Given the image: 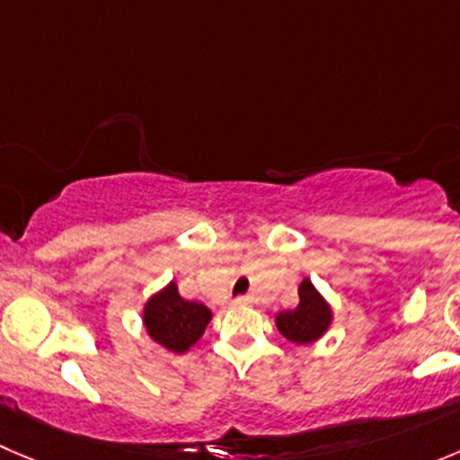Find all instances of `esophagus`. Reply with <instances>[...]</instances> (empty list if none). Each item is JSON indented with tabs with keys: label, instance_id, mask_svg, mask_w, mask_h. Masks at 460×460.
<instances>
[{
	"label": "esophagus",
	"instance_id": "1",
	"mask_svg": "<svg viewBox=\"0 0 460 460\" xmlns=\"http://www.w3.org/2000/svg\"><path fill=\"white\" fill-rule=\"evenodd\" d=\"M234 305H251V298H248V296H239V298L234 300Z\"/></svg>",
	"mask_w": 460,
	"mask_h": 460
}]
</instances>
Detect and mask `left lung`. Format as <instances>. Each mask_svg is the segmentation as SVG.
<instances>
[{
	"label": "left lung",
	"mask_w": 460,
	"mask_h": 460,
	"mask_svg": "<svg viewBox=\"0 0 460 460\" xmlns=\"http://www.w3.org/2000/svg\"><path fill=\"white\" fill-rule=\"evenodd\" d=\"M298 296V307L291 309V312H279L275 323H278V330L284 339L305 345L325 334L332 321V312L309 279H303Z\"/></svg>",
	"instance_id": "obj_1"
}]
</instances>
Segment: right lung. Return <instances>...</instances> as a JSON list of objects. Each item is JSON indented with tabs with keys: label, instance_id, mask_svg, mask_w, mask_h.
<instances>
[{
	"label": "right lung",
	"instance_id": "1",
	"mask_svg": "<svg viewBox=\"0 0 460 460\" xmlns=\"http://www.w3.org/2000/svg\"><path fill=\"white\" fill-rule=\"evenodd\" d=\"M212 312L196 300H185L176 284L153 296L144 307V325L153 341L172 352H187L203 336Z\"/></svg>",
	"mask_w": 460,
	"mask_h": 460
}]
</instances>
